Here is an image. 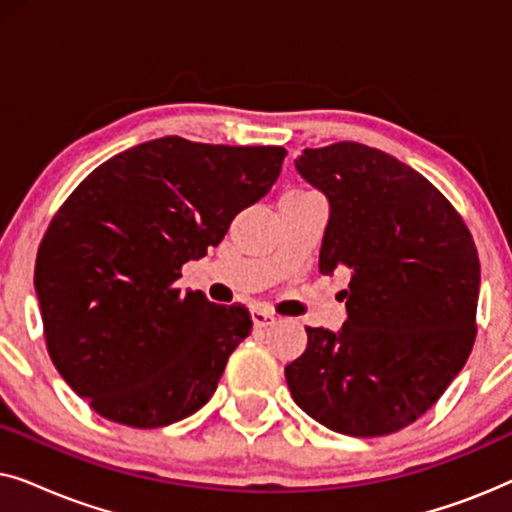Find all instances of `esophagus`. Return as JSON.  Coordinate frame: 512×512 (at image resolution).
Listing matches in <instances>:
<instances>
[{
  "label": "esophagus",
  "mask_w": 512,
  "mask_h": 512,
  "mask_svg": "<svg viewBox=\"0 0 512 512\" xmlns=\"http://www.w3.org/2000/svg\"><path fill=\"white\" fill-rule=\"evenodd\" d=\"M251 321H254L256 328H268L277 321V317L272 312H265V310H258V307H254L251 310Z\"/></svg>",
  "instance_id": "34e87169"
}]
</instances>
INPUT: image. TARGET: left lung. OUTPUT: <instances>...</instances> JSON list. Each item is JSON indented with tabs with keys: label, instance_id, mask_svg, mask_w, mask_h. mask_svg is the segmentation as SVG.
Instances as JSON below:
<instances>
[{
	"label": "left lung",
	"instance_id": "obj_1",
	"mask_svg": "<svg viewBox=\"0 0 512 512\" xmlns=\"http://www.w3.org/2000/svg\"><path fill=\"white\" fill-rule=\"evenodd\" d=\"M296 170L326 195L319 272L349 270L340 331L305 328L284 368L293 401L326 429L401 431L443 396L475 340L480 261L466 223L410 165L366 144L305 149Z\"/></svg>",
	"mask_w": 512,
	"mask_h": 512
}]
</instances>
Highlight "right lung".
Wrapping results in <instances>:
<instances>
[{"label":"right lung","mask_w":512,"mask_h":512,"mask_svg":"<svg viewBox=\"0 0 512 512\" xmlns=\"http://www.w3.org/2000/svg\"><path fill=\"white\" fill-rule=\"evenodd\" d=\"M284 156L151 139L90 172L53 216L34 270L46 345L97 415L156 429L212 398L251 314L181 291L179 270L270 191Z\"/></svg>","instance_id":"1"}]
</instances>
